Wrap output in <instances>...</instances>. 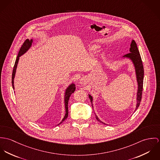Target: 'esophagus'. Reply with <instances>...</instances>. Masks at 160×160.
I'll return each mask as SVG.
<instances>
[{
    "label": "esophagus",
    "instance_id": "esophagus-1",
    "mask_svg": "<svg viewBox=\"0 0 160 160\" xmlns=\"http://www.w3.org/2000/svg\"><path fill=\"white\" fill-rule=\"evenodd\" d=\"M85 82H86V80H85V78H82L81 79V80H80V83H82V84H83V83H85Z\"/></svg>",
    "mask_w": 160,
    "mask_h": 160
}]
</instances>
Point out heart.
<instances>
[{
  "instance_id": "1",
  "label": "heart",
  "mask_w": 160,
  "mask_h": 160,
  "mask_svg": "<svg viewBox=\"0 0 160 160\" xmlns=\"http://www.w3.org/2000/svg\"><path fill=\"white\" fill-rule=\"evenodd\" d=\"M96 46H94V45H92V46H91L90 47V50H94L95 49H96Z\"/></svg>"
}]
</instances>
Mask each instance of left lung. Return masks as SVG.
<instances>
[{
    "mask_svg": "<svg viewBox=\"0 0 160 160\" xmlns=\"http://www.w3.org/2000/svg\"><path fill=\"white\" fill-rule=\"evenodd\" d=\"M131 47L129 48V53L126 54L123 57V58H127L131 59L134 66L135 68V72H136V78H137V82H138V92H137V104H136V107L135 111L138 109V108L139 106L141 99H142V89H143V74H144V71H143V67L142 64V59L141 57V55L139 53V50L137 47V44L135 42L134 40H132L131 43ZM89 98L90 99L91 105L92 107V97L89 94ZM95 114V113H94ZM96 118L98 121L99 122L106 124L101 122L99 118L97 117V115L95 114Z\"/></svg>",
    "mask_w": 160,
    "mask_h": 160,
    "instance_id": "8db88e82",
    "label": "left lung"
}]
</instances>
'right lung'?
I'll use <instances>...</instances> for the list:
<instances>
[{
  "mask_svg": "<svg viewBox=\"0 0 160 160\" xmlns=\"http://www.w3.org/2000/svg\"><path fill=\"white\" fill-rule=\"evenodd\" d=\"M32 42H33V40L32 39H31V40L27 39V40H26L25 42L23 43L22 45L21 46L19 51L18 56H17L16 61H15V66H14V68H13V73H12V87H13V89H15V87H14V78H15V73H16V70H17V65H18V61H19V57L21 55H22V54L25 53L31 48ZM75 85L73 83L71 84L66 89L65 95H64V104H65V108H66V114H65L64 117L62 118V121L59 124H57V126L61 124L68 118V113H69V112H68V102H69V98H70L71 95L75 91Z\"/></svg>",
  "mask_w": 160,
  "mask_h": 160,
  "instance_id": "right-lung-1",
  "label": "right lung"
}]
</instances>
